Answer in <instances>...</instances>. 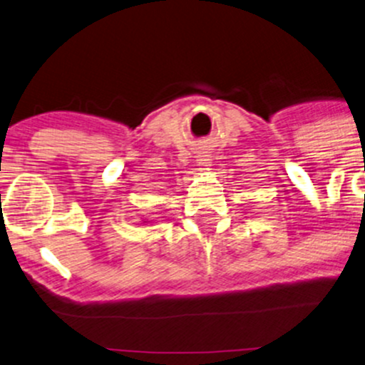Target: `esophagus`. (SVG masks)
<instances>
[{
  "label": "esophagus",
  "mask_w": 365,
  "mask_h": 365,
  "mask_svg": "<svg viewBox=\"0 0 365 365\" xmlns=\"http://www.w3.org/2000/svg\"><path fill=\"white\" fill-rule=\"evenodd\" d=\"M199 161H200V165L207 166V161H209V159H199Z\"/></svg>",
  "instance_id": "1"
}]
</instances>
